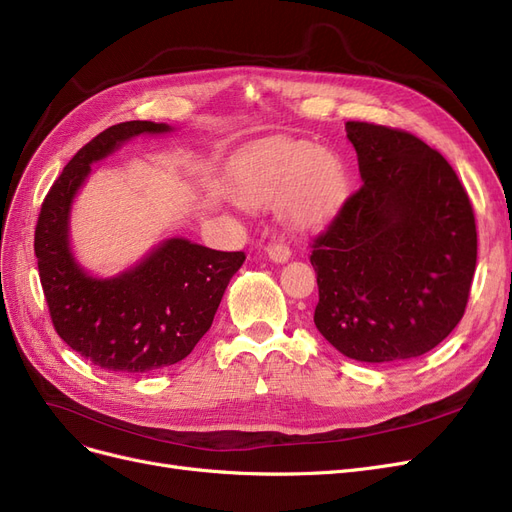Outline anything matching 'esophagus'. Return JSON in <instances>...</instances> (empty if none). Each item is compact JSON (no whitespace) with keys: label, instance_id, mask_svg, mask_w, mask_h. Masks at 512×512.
Segmentation results:
<instances>
[{"label":"esophagus","instance_id":"34e87169","mask_svg":"<svg viewBox=\"0 0 512 512\" xmlns=\"http://www.w3.org/2000/svg\"><path fill=\"white\" fill-rule=\"evenodd\" d=\"M266 251H268V257L272 261H276V263H285L291 257V249H289L287 244H282V242H270Z\"/></svg>","mask_w":512,"mask_h":512}]
</instances>
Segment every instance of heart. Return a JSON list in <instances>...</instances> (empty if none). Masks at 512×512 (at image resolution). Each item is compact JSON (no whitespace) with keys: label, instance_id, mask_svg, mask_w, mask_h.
Returning a JSON list of instances; mask_svg holds the SVG:
<instances>
[{"label":"heart","instance_id":"heart-1","mask_svg":"<svg viewBox=\"0 0 512 512\" xmlns=\"http://www.w3.org/2000/svg\"><path fill=\"white\" fill-rule=\"evenodd\" d=\"M230 192L249 208L278 211L297 230L327 223L346 196L342 160L310 141H274L244 156L232 170Z\"/></svg>","mask_w":512,"mask_h":512}]
</instances>
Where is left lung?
Returning a JSON list of instances; mask_svg holds the SVG:
<instances>
[{
	"mask_svg": "<svg viewBox=\"0 0 512 512\" xmlns=\"http://www.w3.org/2000/svg\"><path fill=\"white\" fill-rule=\"evenodd\" d=\"M363 185L312 240L314 325L354 361L422 356L462 320L477 225L456 170L407 130L346 122Z\"/></svg>",
	"mask_w": 512,
	"mask_h": 512,
	"instance_id": "8db88e82",
	"label": "left lung"
}]
</instances>
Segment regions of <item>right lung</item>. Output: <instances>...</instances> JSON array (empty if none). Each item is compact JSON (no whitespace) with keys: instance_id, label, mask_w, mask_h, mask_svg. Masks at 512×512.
<instances>
[{"instance_id":"obj_1","label":"right lung","mask_w":512,"mask_h":512,"mask_svg":"<svg viewBox=\"0 0 512 512\" xmlns=\"http://www.w3.org/2000/svg\"><path fill=\"white\" fill-rule=\"evenodd\" d=\"M170 126L132 120L99 132L54 181L35 225L37 270L54 331L86 361L111 373L139 375L175 365L211 329L242 251L223 253L170 238L137 268L116 278H92L69 251L67 225L75 192L90 164L130 137L160 135Z\"/></svg>"}]
</instances>
